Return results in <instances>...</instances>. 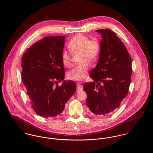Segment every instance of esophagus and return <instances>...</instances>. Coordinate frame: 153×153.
Masks as SVG:
<instances>
[{"mask_svg":"<svg viewBox=\"0 0 153 153\" xmlns=\"http://www.w3.org/2000/svg\"><path fill=\"white\" fill-rule=\"evenodd\" d=\"M82 88H83V87H82V85L81 84H78L76 85V89H77L76 91H79L82 90Z\"/></svg>","mask_w":153,"mask_h":153,"instance_id":"esophagus-1","label":"esophagus"}]
</instances>
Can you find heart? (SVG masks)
Here are the masks:
<instances>
[{
    "label": "heart",
    "mask_w": 153,
    "mask_h": 153,
    "mask_svg": "<svg viewBox=\"0 0 153 153\" xmlns=\"http://www.w3.org/2000/svg\"><path fill=\"white\" fill-rule=\"evenodd\" d=\"M68 47L72 53L80 52L79 62H81L71 70L67 74L69 79L75 81L84 80L87 76L89 64L87 62H93L98 57L101 45L97 39L90 40L82 34H77L72 37L68 44ZM61 61L66 67H70L71 64V53L67 51H62Z\"/></svg>",
    "instance_id": "1"
}]
</instances>
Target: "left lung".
Returning <instances> with one entry per match:
<instances>
[{
    "label": "left lung",
    "instance_id": "1",
    "mask_svg": "<svg viewBox=\"0 0 153 153\" xmlns=\"http://www.w3.org/2000/svg\"><path fill=\"white\" fill-rule=\"evenodd\" d=\"M102 40L97 65L89 76L94 81L83 88L87 94L86 105L97 115H105L117 109L127 96L131 82V56L115 32L98 29Z\"/></svg>",
    "mask_w": 153,
    "mask_h": 153
}]
</instances>
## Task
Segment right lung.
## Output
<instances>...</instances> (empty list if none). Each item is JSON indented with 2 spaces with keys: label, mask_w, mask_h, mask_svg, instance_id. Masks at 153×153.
Segmentation results:
<instances>
[{
  "label": "right lung",
  "mask_w": 153,
  "mask_h": 153,
  "mask_svg": "<svg viewBox=\"0 0 153 153\" xmlns=\"http://www.w3.org/2000/svg\"><path fill=\"white\" fill-rule=\"evenodd\" d=\"M65 36H47L34 43L23 55L22 79L30 104L35 112L45 118L61 114L65 104L74 94V81L64 79L61 53Z\"/></svg>",
  "instance_id": "right-lung-1"
}]
</instances>
